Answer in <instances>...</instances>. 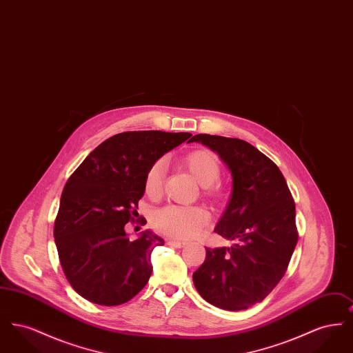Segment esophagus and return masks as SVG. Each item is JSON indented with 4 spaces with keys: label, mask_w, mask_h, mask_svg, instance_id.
I'll return each instance as SVG.
<instances>
[{
    "label": "esophagus",
    "mask_w": 353,
    "mask_h": 353,
    "mask_svg": "<svg viewBox=\"0 0 353 353\" xmlns=\"http://www.w3.org/2000/svg\"><path fill=\"white\" fill-rule=\"evenodd\" d=\"M167 243H168L169 246H172V248H177V249L184 248L185 246V242L176 241V239H168V241H167Z\"/></svg>",
    "instance_id": "esophagus-1"
}]
</instances>
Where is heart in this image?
<instances>
[{
    "mask_svg": "<svg viewBox=\"0 0 353 353\" xmlns=\"http://www.w3.org/2000/svg\"><path fill=\"white\" fill-rule=\"evenodd\" d=\"M181 163L197 183L205 186L206 194H216L213 184L219 179L221 163L214 152L205 148L189 152ZM164 174L165 165L161 160L154 161L147 170L144 192L150 199H159L161 196ZM152 223L159 232L172 238L190 239L201 234L205 226L209 223V214L199 206L168 205L153 213Z\"/></svg>",
    "mask_w": 353,
    "mask_h": 353,
    "instance_id": "b5f03b06",
    "label": "heart"
}]
</instances>
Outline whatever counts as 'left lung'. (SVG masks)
<instances>
[{"label": "left lung", "mask_w": 353, "mask_h": 353, "mask_svg": "<svg viewBox=\"0 0 353 353\" xmlns=\"http://www.w3.org/2000/svg\"><path fill=\"white\" fill-rule=\"evenodd\" d=\"M216 152L232 173L228 206L214 229L233 241L208 249L193 283L210 304L241 311L262 302L283 278L298 242L295 202L279 168L241 139L200 134L188 143Z\"/></svg>", "instance_id": "left-lung-1"}]
</instances>
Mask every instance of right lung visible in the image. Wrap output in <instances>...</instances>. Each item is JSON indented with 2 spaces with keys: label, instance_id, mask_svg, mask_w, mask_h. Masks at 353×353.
Segmentation results:
<instances>
[{
  "label": "right lung",
  "instance_id": "1",
  "mask_svg": "<svg viewBox=\"0 0 353 353\" xmlns=\"http://www.w3.org/2000/svg\"><path fill=\"white\" fill-rule=\"evenodd\" d=\"M192 134L131 131L104 140L70 176L54 225L70 285L101 305L128 302L147 285L151 254L164 239L151 230L131 241L125 225L139 213L148 168Z\"/></svg>",
  "mask_w": 353,
  "mask_h": 353
}]
</instances>
